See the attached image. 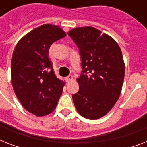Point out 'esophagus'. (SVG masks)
I'll return each mask as SVG.
<instances>
[{"label": "esophagus", "mask_w": 147, "mask_h": 147, "mask_svg": "<svg viewBox=\"0 0 147 147\" xmlns=\"http://www.w3.org/2000/svg\"><path fill=\"white\" fill-rule=\"evenodd\" d=\"M65 80H66L67 82H71V81L73 80V76H71V75H69L67 77H65Z\"/></svg>", "instance_id": "1"}]
</instances>
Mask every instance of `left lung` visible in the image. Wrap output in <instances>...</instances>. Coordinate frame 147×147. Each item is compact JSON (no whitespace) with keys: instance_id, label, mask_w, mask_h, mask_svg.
Returning a JSON list of instances; mask_svg holds the SVG:
<instances>
[{"instance_id":"1","label":"left lung","mask_w":147,"mask_h":147,"mask_svg":"<svg viewBox=\"0 0 147 147\" xmlns=\"http://www.w3.org/2000/svg\"><path fill=\"white\" fill-rule=\"evenodd\" d=\"M79 49L82 73L79 90L72 94L76 110L82 117L94 120L105 116L121 94L125 65L118 44L105 33L92 27L69 31Z\"/></svg>"}]
</instances>
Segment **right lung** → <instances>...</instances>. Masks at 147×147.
I'll use <instances>...</instances> for the list:
<instances>
[{
	"label": "right lung",
	"mask_w": 147,
	"mask_h": 147,
	"mask_svg": "<svg viewBox=\"0 0 147 147\" xmlns=\"http://www.w3.org/2000/svg\"><path fill=\"white\" fill-rule=\"evenodd\" d=\"M65 36L58 26L44 24L24 36L13 53L15 94L24 108L36 116L53 111L62 93L64 82L56 78L48 55L52 43Z\"/></svg>",
	"instance_id": "obj_1"
}]
</instances>
